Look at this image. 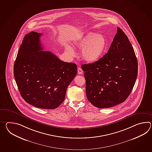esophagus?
Returning a JSON list of instances; mask_svg holds the SVG:
<instances>
[{"mask_svg":"<svg viewBox=\"0 0 152 152\" xmlns=\"http://www.w3.org/2000/svg\"><path fill=\"white\" fill-rule=\"evenodd\" d=\"M77 71L78 74H83V70L81 68H80V67L78 68Z\"/></svg>","mask_w":152,"mask_h":152,"instance_id":"esophagus-1","label":"esophagus"}]
</instances>
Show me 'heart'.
I'll list each match as a JSON object with an SVG mask.
<instances>
[{"label": "heart", "instance_id": "1", "mask_svg": "<svg viewBox=\"0 0 152 152\" xmlns=\"http://www.w3.org/2000/svg\"><path fill=\"white\" fill-rule=\"evenodd\" d=\"M75 48H82V58L85 61L93 63L99 61L105 52L107 42L105 37L101 34L87 32L82 34L72 42ZM65 50L71 57L75 56V51L70 46L67 45Z\"/></svg>", "mask_w": 152, "mask_h": 152}]
</instances>
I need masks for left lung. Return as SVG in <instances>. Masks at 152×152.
Returning <instances> with one entry per match:
<instances>
[{"mask_svg": "<svg viewBox=\"0 0 152 152\" xmlns=\"http://www.w3.org/2000/svg\"><path fill=\"white\" fill-rule=\"evenodd\" d=\"M81 68L88 101L100 108H110L125 101L138 73L134 48L119 27L107 53L96 62L83 64Z\"/></svg>", "mask_w": 152, "mask_h": 152, "instance_id": "1", "label": "left lung"}]
</instances>
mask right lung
<instances>
[{"mask_svg": "<svg viewBox=\"0 0 152 152\" xmlns=\"http://www.w3.org/2000/svg\"><path fill=\"white\" fill-rule=\"evenodd\" d=\"M41 35L31 31L24 37L14 64V77L27 103L52 110L64 101L66 89L77 73V65L42 51Z\"/></svg>", "mask_w": 152, "mask_h": 152, "instance_id": "obj_1", "label": "right lung"}]
</instances>
